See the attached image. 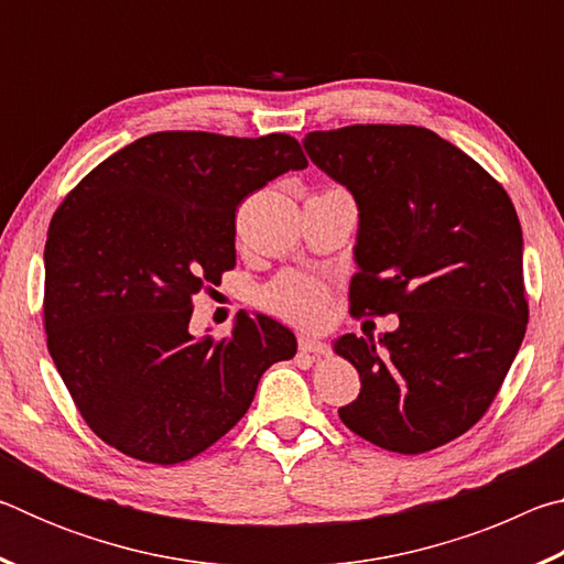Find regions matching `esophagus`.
I'll list each match as a JSON object with an SVG mask.
<instances>
[{"mask_svg": "<svg viewBox=\"0 0 564 564\" xmlns=\"http://www.w3.org/2000/svg\"><path fill=\"white\" fill-rule=\"evenodd\" d=\"M299 350L301 352H308V356H313V358L330 356V348L326 346V343H321V340L311 338V336H301L299 338Z\"/></svg>", "mask_w": 564, "mask_h": 564, "instance_id": "obj_1", "label": "esophagus"}]
</instances>
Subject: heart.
Listing matches in <instances>:
<instances>
[{
  "label": "heart",
  "mask_w": 564,
  "mask_h": 564,
  "mask_svg": "<svg viewBox=\"0 0 564 564\" xmlns=\"http://www.w3.org/2000/svg\"><path fill=\"white\" fill-rule=\"evenodd\" d=\"M261 301L265 308L285 321L299 323V326H318L326 318L328 289L305 275L285 273L265 285Z\"/></svg>",
  "instance_id": "obj_1"
}]
</instances>
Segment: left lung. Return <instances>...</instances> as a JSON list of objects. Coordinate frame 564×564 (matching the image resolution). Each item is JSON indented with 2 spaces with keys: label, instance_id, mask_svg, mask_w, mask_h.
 Here are the masks:
<instances>
[{
  "label": "left lung",
  "instance_id": "1",
  "mask_svg": "<svg viewBox=\"0 0 564 564\" xmlns=\"http://www.w3.org/2000/svg\"><path fill=\"white\" fill-rule=\"evenodd\" d=\"M303 147L358 204L350 311L400 321L380 346L356 333L333 343L360 376V395L338 415L386 451H435L488 413L528 328L508 191L410 123L311 131Z\"/></svg>",
  "mask_w": 564,
  "mask_h": 564
}]
</instances>
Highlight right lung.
Listing matches in <instances>:
<instances>
[{
    "label": "right lung",
    "instance_id": "right-lung-1",
    "mask_svg": "<svg viewBox=\"0 0 564 564\" xmlns=\"http://www.w3.org/2000/svg\"><path fill=\"white\" fill-rule=\"evenodd\" d=\"M308 166L289 133L156 131L104 159L52 216L46 348L94 433L154 465L191 460L246 415L295 336L241 313L231 336L188 333L194 293L236 265V212Z\"/></svg>",
    "mask_w": 564,
    "mask_h": 564
}]
</instances>
